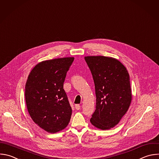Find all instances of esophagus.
Listing matches in <instances>:
<instances>
[{
  "label": "esophagus",
  "mask_w": 159,
  "mask_h": 159,
  "mask_svg": "<svg viewBox=\"0 0 159 159\" xmlns=\"http://www.w3.org/2000/svg\"><path fill=\"white\" fill-rule=\"evenodd\" d=\"M75 108L76 110H79L80 109V105H79V104H76L75 105Z\"/></svg>",
  "instance_id": "obj_1"
}]
</instances>
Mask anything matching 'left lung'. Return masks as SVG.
Returning a JSON list of instances; mask_svg holds the SVG:
<instances>
[{
	"instance_id": "8db88e82",
	"label": "left lung",
	"mask_w": 159,
	"mask_h": 159,
	"mask_svg": "<svg viewBox=\"0 0 159 159\" xmlns=\"http://www.w3.org/2000/svg\"><path fill=\"white\" fill-rule=\"evenodd\" d=\"M95 84L96 106L90 121L100 130L117 125L132 101L130 77L126 67L117 59L105 56L84 57Z\"/></svg>"
}]
</instances>
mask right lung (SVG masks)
I'll return each instance as SVG.
<instances>
[{"label":"right lung","instance_id":"1","mask_svg":"<svg viewBox=\"0 0 159 159\" xmlns=\"http://www.w3.org/2000/svg\"><path fill=\"white\" fill-rule=\"evenodd\" d=\"M74 57L43 61L30 71L25 87L27 108L33 121L45 131L54 134L69 124L72 108L63 89Z\"/></svg>","mask_w":159,"mask_h":159}]
</instances>
